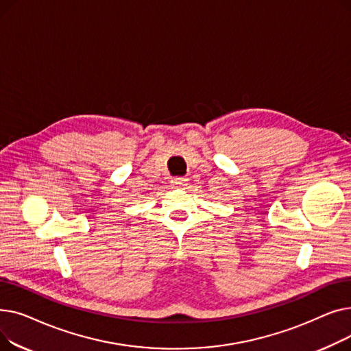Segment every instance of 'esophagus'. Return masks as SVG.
<instances>
[{
    "instance_id": "esophagus-1",
    "label": "esophagus",
    "mask_w": 351,
    "mask_h": 351,
    "mask_svg": "<svg viewBox=\"0 0 351 351\" xmlns=\"http://www.w3.org/2000/svg\"><path fill=\"white\" fill-rule=\"evenodd\" d=\"M186 182H188V179H186V178H179V176L172 178V180H171V183H172V186H173V188H183V186L186 185Z\"/></svg>"
}]
</instances>
